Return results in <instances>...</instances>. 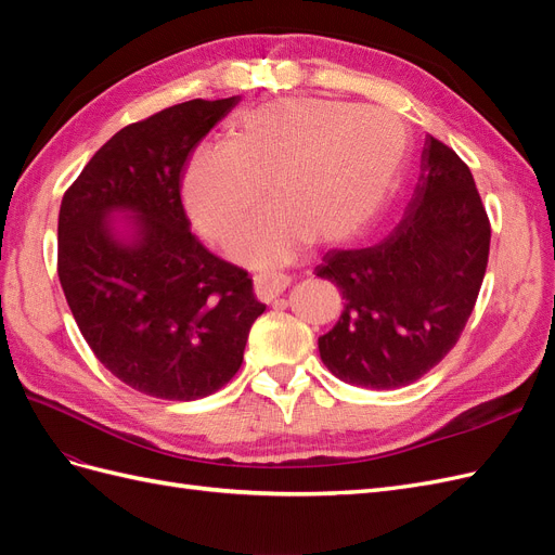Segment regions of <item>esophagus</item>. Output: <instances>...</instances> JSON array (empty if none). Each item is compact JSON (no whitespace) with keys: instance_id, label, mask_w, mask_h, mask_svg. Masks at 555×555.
<instances>
[{"instance_id":"esophagus-1","label":"esophagus","mask_w":555,"mask_h":555,"mask_svg":"<svg viewBox=\"0 0 555 555\" xmlns=\"http://www.w3.org/2000/svg\"><path fill=\"white\" fill-rule=\"evenodd\" d=\"M289 287L287 275H271V273H259L255 275V292L261 300H273L284 289Z\"/></svg>"}]
</instances>
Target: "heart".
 <instances>
[{
	"instance_id": "b5f03b06",
	"label": "heart",
	"mask_w": 555,
	"mask_h": 555,
	"mask_svg": "<svg viewBox=\"0 0 555 555\" xmlns=\"http://www.w3.org/2000/svg\"><path fill=\"white\" fill-rule=\"evenodd\" d=\"M405 153V129L379 108L322 99H280L245 111L229 143L201 147L182 180L196 229L224 243L261 198L271 208L247 222L231 257L271 268L312 238L343 243L373 220Z\"/></svg>"
}]
</instances>
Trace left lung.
I'll return each mask as SVG.
<instances>
[{"instance_id": "1", "label": "left lung", "mask_w": 555, "mask_h": 555, "mask_svg": "<svg viewBox=\"0 0 555 555\" xmlns=\"http://www.w3.org/2000/svg\"><path fill=\"white\" fill-rule=\"evenodd\" d=\"M491 224L467 164L426 137L405 217L382 243L331 249L314 268L345 308L319 338V357L347 384L398 389L456 345L489 263Z\"/></svg>"}]
</instances>
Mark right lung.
Returning a JSON list of instances; mask_svg holds the SVG:
<instances>
[{
	"label": "right lung",
	"instance_id": "add662e5",
	"mask_svg": "<svg viewBox=\"0 0 555 555\" xmlns=\"http://www.w3.org/2000/svg\"><path fill=\"white\" fill-rule=\"evenodd\" d=\"M241 102L192 99L120 129L64 192L57 275L94 357L145 396L196 400L238 373L266 310L243 268L190 231L180 176ZM130 222L117 228L112 220Z\"/></svg>",
	"mask_w": 555,
	"mask_h": 555
}]
</instances>
